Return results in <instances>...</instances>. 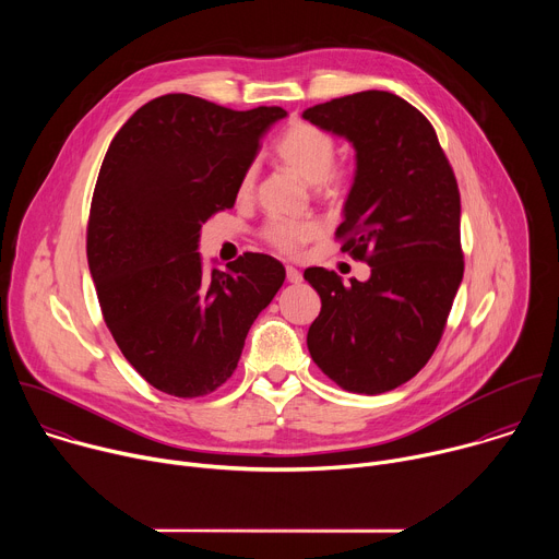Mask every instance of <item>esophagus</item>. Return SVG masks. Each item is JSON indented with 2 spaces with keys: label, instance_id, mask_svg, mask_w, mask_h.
I'll return each mask as SVG.
<instances>
[{
  "label": "esophagus",
  "instance_id": "esophagus-1",
  "mask_svg": "<svg viewBox=\"0 0 559 559\" xmlns=\"http://www.w3.org/2000/svg\"><path fill=\"white\" fill-rule=\"evenodd\" d=\"M285 274H287V281H289V283H294V285L302 281V274H300L296 267H292V265H287V267H285Z\"/></svg>",
  "mask_w": 559,
  "mask_h": 559
}]
</instances>
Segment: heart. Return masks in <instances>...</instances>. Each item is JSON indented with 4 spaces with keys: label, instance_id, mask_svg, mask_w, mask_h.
<instances>
[{
    "label": "heart",
    "instance_id": "heart-1",
    "mask_svg": "<svg viewBox=\"0 0 559 559\" xmlns=\"http://www.w3.org/2000/svg\"><path fill=\"white\" fill-rule=\"evenodd\" d=\"M336 150L338 147L334 134L305 121L289 126L276 143V154L281 162L302 181L318 186V190L328 194H338L352 179V170L347 166L334 164ZM254 181L257 164L248 166L243 173L241 183H238V194H250ZM318 236H321V225L316 221H270L263 227L265 241L287 257L298 254L305 246L316 241Z\"/></svg>",
    "mask_w": 559,
    "mask_h": 559
}]
</instances>
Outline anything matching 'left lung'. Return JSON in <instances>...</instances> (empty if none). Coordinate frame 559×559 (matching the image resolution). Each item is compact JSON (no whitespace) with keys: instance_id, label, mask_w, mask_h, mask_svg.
<instances>
[{"instance_id":"8db88e82","label":"left lung","mask_w":559,"mask_h":559,"mask_svg":"<svg viewBox=\"0 0 559 559\" xmlns=\"http://www.w3.org/2000/svg\"><path fill=\"white\" fill-rule=\"evenodd\" d=\"M302 117L356 150L336 238L371 267L369 281L352 285L323 267L305 270L321 296L307 349L338 386L384 393L433 356L462 283L457 181L429 119L397 95L365 91Z\"/></svg>"}]
</instances>
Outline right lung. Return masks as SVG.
Segmentation results:
<instances>
[{
	"instance_id": "1",
	"label": "right lung",
	"mask_w": 559,
	"mask_h": 559,
	"mask_svg": "<svg viewBox=\"0 0 559 559\" xmlns=\"http://www.w3.org/2000/svg\"><path fill=\"white\" fill-rule=\"evenodd\" d=\"M283 108L229 110L192 95L141 106L115 134L95 186L86 252L104 321L158 391L199 397L236 369L257 316L285 281L246 252L203 274L201 225L234 205Z\"/></svg>"
}]
</instances>
